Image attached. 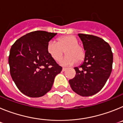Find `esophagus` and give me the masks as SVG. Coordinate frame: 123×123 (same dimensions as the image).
<instances>
[{"mask_svg":"<svg viewBox=\"0 0 123 123\" xmlns=\"http://www.w3.org/2000/svg\"><path fill=\"white\" fill-rule=\"evenodd\" d=\"M66 70H67V68H62V71H65Z\"/></svg>","mask_w":123,"mask_h":123,"instance_id":"34e87169","label":"esophagus"}]
</instances>
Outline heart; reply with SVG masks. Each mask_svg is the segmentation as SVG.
I'll use <instances>...</instances> for the list:
<instances>
[{
    "mask_svg": "<svg viewBox=\"0 0 123 123\" xmlns=\"http://www.w3.org/2000/svg\"><path fill=\"white\" fill-rule=\"evenodd\" d=\"M47 50L53 59L60 60L64 53L67 55L60 61L63 66L73 65L83 60L85 53L82 47L78 44V40L74 36H64L58 38L57 42L50 41L47 45Z\"/></svg>",
    "mask_w": 123,
    "mask_h": 123,
    "instance_id": "heart-1",
    "label": "heart"
}]
</instances>
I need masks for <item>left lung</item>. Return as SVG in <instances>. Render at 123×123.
<instances>
[{"mask_svg":"<svg viewBox=\"0 0 123 123\" xmlns=\"http://www.w3.org/2000/svg\"><path fill=\"white\" fill-rule=\"evenodd\" d=\"M85 50V57L79 67H74L75 77L69 80L71 89L78 95L89 97L102 89L112 70L113 53L102 38L78 34Z\"/></svg>","mask_w":123,"mask_h":123,"instance_id":"left-lung-1","label":"left lung"}]
</instances>
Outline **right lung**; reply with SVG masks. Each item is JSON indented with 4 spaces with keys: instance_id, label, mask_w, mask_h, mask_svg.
Returning a JSON list of instances; mask_svg holds the SVG:
<instances>
[{
    "instance_id": "obj_1",
    "label": "right lung",
    "mask_w": 123,
    "mask_h": 123,
    "mask_svg": "<svg viewBox=\"0 0 123 123\" xmlns=\"http://www.w3.org/2000/svg\"><path fill=\"white\" fill-rule=\"evenodd\" d=\"M56 34L33 31L18 39L11 47L10 75L18 89L27 96L45 95L62 69L47 50L48 42Z\"/></svg>"
}]
</instances>
